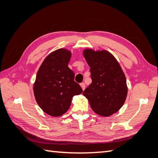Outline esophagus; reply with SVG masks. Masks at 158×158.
<instances>
[{
	"label": "esophagus",
	"mask_w": 158,
	"mask_h": 158,
	"mask_svg": "<svg viewBox=\"0 0 158 158\" xmlns=\"http://www.w3.org/2000/svg\"><path fill=\"white\" fill-rule=\"evenodd\" d=\"M80 86L81 87V88L83 90H84L85 88V83H81V84H80Z\"/></svg>",
	"instance_id": "obj_1"
}]
</instances>
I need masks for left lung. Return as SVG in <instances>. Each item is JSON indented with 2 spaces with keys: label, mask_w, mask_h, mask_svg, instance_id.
I'll return each mask as SVG.
<instances>
[{
  "label": "left lung",
  "mask_w": 158,
  "mask_h": 158,
  "mask_svg": "<svg viewBox=\"0 0 158 158\" xmlns=\"http://www.w3.org/2000/svg\"><path fill=\"white\" fill-rule=\"evenodd\" d=\"M83 56L90 67L92 82L83 94L98 115L109 117L122 108L127 94L125 74L119 63L106 50L85 49Z\"/></svg>",
  "instance_id": "left-lung-1"
}]
</instances>
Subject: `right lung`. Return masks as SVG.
<instances>
[{
  "mask_svg": "<svg viewBox=\"0 0 158 158\" xmlns=\"http://www.w3.org/2000/svg\"><path fill=\"white\" fill-rule=\"evenodd\" d=\"M71 52L58 49L52 52L40 66L33 85L36 101L43 112L58 117L69 110L73 97L83 90L74 81L75 74L68 64Z\"/></svg>",
  "mask_w": 158,
  "mask_h": 158,
  "instance_id": "right-lung-1",
  "label": "right lung"
}]
</instances>
